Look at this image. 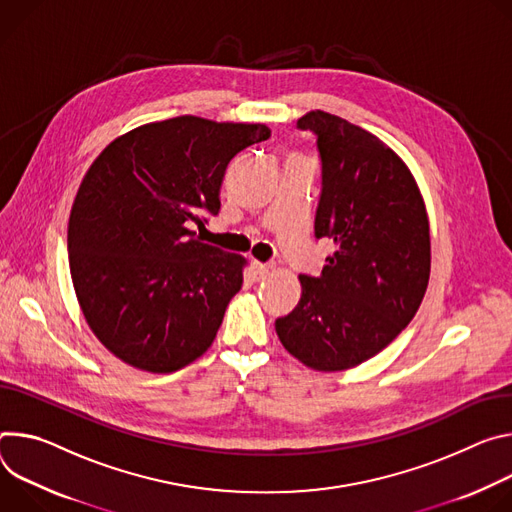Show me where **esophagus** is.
<instances>
[{
  "mask_svg": "<svg viewBox=\"0 0 512 512\" xmlns=\"http://www.w3.org/2000/svg\"><path fill=\"white\" fill-rule=\"evenodd\" d=\"M252 268H254V274H256V278H264L268 272H270V264H262V262H258V260H254L252 262Z\"/></svg>",
  "mask_w": 512,
  "mask_h": 512,
  "instance_id": "esophagus-1",
  "label": "esophagus"
}]
</instances>
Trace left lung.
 I'll list each match as a JSON object with an SVG mask.
<instances>
[{"label":"left lung","instance_id":"obj_1","mask_svg":"<svg viewBox=\"0 0 512 512\" xmlns=\"http://www.w3.org/2000/svg\"><path fill=\"white\" fill-rule=\"evenodd\" d=\"M297 128L317 136L315 236L333 240L335 250L319 276H299L301 299L274 327L305 366L348 370L415 317L431 272L429 217L409 166L380 138L321 109Z\"/></svg>","mask_w":512,"mask_h":512}]
</instances>
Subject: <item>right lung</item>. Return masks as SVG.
I'll list each match as a JSON object with an SVG mask.
<instances>
[{
  "instance_id": "right-lung-1",
  "label": "right lung",
  "mask_w": 512,
  "mask_h": 512,
  "mask_svg": "<svg viewBox=\"0 0 512 512\" xmlns=\"http://www.w3.org/2000/svg\"><path fill=\"white\" fill-rule=\"evenodd\" d=\"M264 124L179 116L144 124L93 160L69 217V266L89 329L122 362L168 374L207 352L248 260L203 244L230 160Z\"/></svg>"
}]
</instances>
